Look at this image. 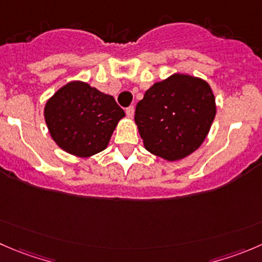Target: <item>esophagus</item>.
I'll return each instance as SVG.
<instances>
[{"mask_svg":"<svg viewBox=\"0 0 262 262\" xmlns=\"http://www.w3.org/2000/svg\"><path fill=\"white\" fill-rule=\"evenodd\" d=\"M125 114H126V116H128L129 119H133V116H134V107H133V106H130V107L126 108Z\"/></svg>","mask_w":262,"mask_h":262,"instance_id":"34e87169","label":"esophagus"}]
</instances>
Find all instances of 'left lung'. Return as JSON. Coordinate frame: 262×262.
Wrapping results in <instances>:
<instances>
[{
  "mask_svg": "<svg viewBox=\"0 0 262 262\" xmlns=\"http://www.w3.org/2000/svg\"><path fill=\"white\" fill-rule=\"evenodd\" d=\"M215 115L216 102L209 83L175 73L146 91L137 103L134 121L144 148L172 162L201 147Z\"/></svg>",
  "mask_w": 262,
  "mask_h": 262,
  "instance_id": "1",
  "label": "left lung"
}]
</instances>
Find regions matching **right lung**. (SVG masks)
I'll use <instances>...</instances> for the list:
<instances>
[{
	"label": "right lung",
	"mask_w": 262,
	"mask_h": 262,
	"mask_svg": "<svg viewBox=\"0 0 262 262\" xmlns=\"http://www.w3.org/2000/svg\"><path fill=\"white\" fill-rule=\"evenodd\" d=\"M43 115L51 138L61 149L87 159L108 146L125 113L113 96L73 80L48 98Z\"/></svg>",
	"instance_id": "obj_1"
}]
</instances>
